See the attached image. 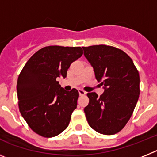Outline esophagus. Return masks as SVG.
<instances>
[{
  "label": "esophagus",
  "mask_w": 157,
  "mask_h": 157,
  "mask_svg": "<svg viewBox=\"0 0 157 157\" xmlns=\"http://www.w3.org/2000/svg\"><path fill=\"white\" fill-rule=\"evenodd\" d=\"M78 93H79V94L81 96L86 95V93L85 91L83 90H81V89H79V90H78Z\"/></svg>",
  "instance_id": "1"
}]
</instances>
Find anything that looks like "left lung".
<instances>
[{"mask_svg":"<svg viewBox=\"0 0 157 157\" xmlns=\"http://www.w3.org/2000/svg\"><path fill=\"white\" fill-rule=\"evenodd\" d=\"M84 56L94 68L96 79L105 90L98 97L88 93L84 109L91 128L112 135L125 127L140 94V77L131 58L121 49L105 45L82 47Z\"/></svg>","mask_w":157,"mask_h":157,"instance_id":"1","label":"left lung"}]
</instances>
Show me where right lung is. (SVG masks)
I'll return each instance as SVG.
<instances>
[{
    "label": "right lung",
    "mask_w": 157,
    "mask_h": 157,
    "mask_svg": "<svg viewBox=\"0 0 157 157\" xmlns=\"http://www.w3.org/2000/svg\"><path fill=\"white\" fill-rule=\"evenodd\" d=\"M81 47L51 45L28 59L17 81L19 109L32 130L52 138L67 127L79 94L64 90L57 81L66 78L71 63L81 57Z\"/></svg>",
    "instance_id": "1"
}]
</instances>
